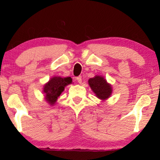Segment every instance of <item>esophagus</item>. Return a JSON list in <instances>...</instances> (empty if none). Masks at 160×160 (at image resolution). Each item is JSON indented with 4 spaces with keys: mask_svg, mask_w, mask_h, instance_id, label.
Segmentation results:
<instances>
[{
    "mask_svg": "<svg viewBox=\"0 0 160 160\" xmlns=\"http://www.w3.org/2000/svg\"><path fill=\"white\" fill-rule=\"evenodd\" d=\"M76 80H77L78 82H79L80 84L82 83V77H81V76H78V77H77Z\"/></svg>",
    "mask_w": 160,
    "mask_h": 160,
    "instance_id": "1",
    "label": "esophagus"
}]
</instances>
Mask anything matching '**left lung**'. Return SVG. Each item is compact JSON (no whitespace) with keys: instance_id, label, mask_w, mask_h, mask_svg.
<instances>
[{"instance_id":"8db88e82","label":"left lung","mask_w":160,"mask_h":160,"mask_svg":"<svg viewBox=\"0 0 160 160\" xmlns=\"http://www.w3.org/2000/svg\"><path fill=\"white\" fill-rule=\"evenodd\" d=\"M88 83L96 97L101 100H106L112 93V85L107 82L104 78L99 75L90 78Z\"/></svg>"}]
</instances>
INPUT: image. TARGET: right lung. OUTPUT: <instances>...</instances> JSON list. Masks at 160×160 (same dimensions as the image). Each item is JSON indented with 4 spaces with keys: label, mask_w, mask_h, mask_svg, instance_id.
<instances>
[{
    "label": "right lung",
    "mask_w": 160,
    "mask_h": 160,
    "mask_svg": "<svg viewBox=\"0 0 160 160\" xmlns=\"http://www.w3.org/2000/svg\"><path fill=\"white\" fill-rule=\"evenodd\" d=\"M72 83L70 77L61 78L53 77L47 83H46L43 92L45 94V99L51 106L55 104L59 96L65 90V87Z\"/></svg>",
    "instance_id": "right-lung-1"
}]
</instances>
